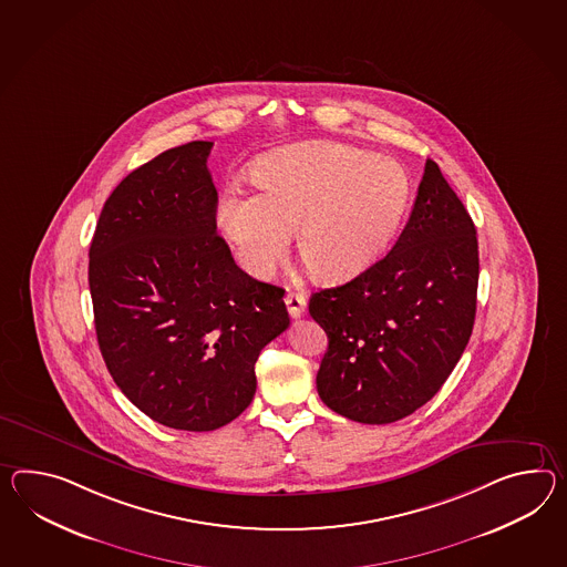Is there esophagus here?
Wrapping results in <instances>:
<instances>
[{"mask_svg":"<svg viewBox=\"0 0 567 567\" xmlns=\"http://www.w3.org/2000/svg\"><path fill=\"white\" fill-rule=\"evenodd\" d=\"M285 303H287V309H289L290 318H301L305 313V301L303 295L301 292H295V290H289L287 295H285Z\"/></svg>","mask_w":567,"mask_h":567,"instance_id":"obj_1","label":"esophagus"}]
</instances>
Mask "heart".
<instances>
[{"instance_id": "obj_1", "label": "heart", "mask_w": 567, "mask_h": 567, "mask_svg": "<svg viewBox=\"0 0 567 567\" xmlns=\"http://www.w3.org/2000/svg\"><path fill=\"white\" fill-rule=\"evenodd\" d=\"M262 193L231 186L215 221L249 277L275 272L297 249L323 282H346L381 260L412 203L401 164L344 143L316 141L282 147L254 167Z\"/></svg>"}]
</instances>
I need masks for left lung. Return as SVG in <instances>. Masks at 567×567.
<instances>
[{"label": "left lung", "instance_id": "left-lung-1", "mask_svg": "<svg viewBox=\"0 0 567 567\" xmlns=\"http://www.w3.org/2000/svg\"><path fill=\"white\" fill-rule=\"evenodd\" d=\"M475 225L426 159L395 246L350 282L313 292L328 333L318 393L336 414L391 424L432 400L470 342L477 305Z\"/></svg>", "mask_w": 567, "mask_h": 567}]
</instances>
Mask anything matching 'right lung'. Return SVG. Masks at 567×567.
I'll list each match as a JSON object with an SVG mask.
<instances>
[{"mask_svg":"<svg viewBox=\"0 0 567 567\" xmlns=\"http://www.w3.org/2000/svg\"><path fill=\"white\" fill-rule=\"evenodd\" d=\"M210 141L167 150L112 190L90 246L97 344L114 383L167 429L229 424L254 364L289 328L285 290L235 264L217 234Z\"/></svg>","mask_w":567,"mask_h":567,"instance_id":"add662e5","label":"right lung"}]
</instances>
